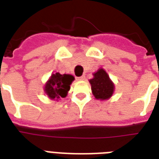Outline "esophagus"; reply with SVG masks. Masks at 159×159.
I'll use <instances>...</instances> for the list:
<instances>
[{
    "label": "esophagus",
    "instance_id": "1",
    "mask_svg": "<svg viewBox=\"0 0 159 159\" xmlns=\"http://www.w3.org/2000/svg\"><path fill=\"white\" fill-rule=\"evenodd\" d=\"M84 78H85L84 76H82V77H76V80H77V81H82V80H83Z\"/></svg>",
    "mask_w": 159,
    "mask_h": 159
}]
</instances>
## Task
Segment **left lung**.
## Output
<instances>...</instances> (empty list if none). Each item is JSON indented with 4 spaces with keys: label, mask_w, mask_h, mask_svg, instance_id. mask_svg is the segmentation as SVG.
Wrapping results in <instances>:
<instances>
[{
    "label": "left lung",
    "mask_w": 159,
    "mask_h": 159,
    "mask_svg": "<svg viewBox=\"0 0 159 159\" xmlns=\"http://www.w3.org/2000/svg\"><path fill=\"white\" fill-rule=\"evenodd\" d=\"M92 92L95 98L101 101L110 99L115 91V84L103 68H99L93 73V78L89 80Z\"/></svg>",
    "instance_id": "1"
}]
</instances>
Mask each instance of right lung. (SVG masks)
I'll list each match as a JSON object with an SVG mask.
<instances>
[{"label":"right lung","instance_id":"1","mask_svg":"<svg viewBox=\"0 0 159 159\" xmlns=\"http://www.w3.org/2000/svg\"><path fill=\"white\" fill-rule=\"evenodd\" d=\"M74 79L72 75L60 74L59 72L52 73L44 85L43 91L49 99L57 102L60 98L67 97L70 90V85Z\"/></svg>","mask_w":159,"mask_h":159}]
</instances>
